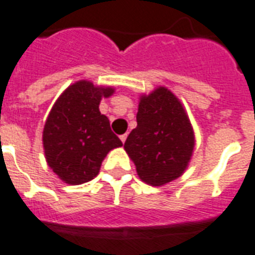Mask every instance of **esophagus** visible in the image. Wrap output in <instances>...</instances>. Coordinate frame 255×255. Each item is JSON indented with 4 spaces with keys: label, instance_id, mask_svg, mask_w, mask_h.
Masks as SVG:
<instances>
[{
    "label": "esophagus",
    "instance_id": "1",
    "mask_svg": "<svg viewBox=\"0 0 255 255\" xmlns=\"http://www.w3.org/2000/svg\"><path fill=\"white\" fill-rule=\"evenodd\" d=\"M121 140H122V142H124V141H126V140H127V133L121 134Z\"/></svg>",
    "mask_w": 255,
    "mask_h": 255
}]
</instances>
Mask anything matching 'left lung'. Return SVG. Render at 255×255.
Masks as SVG:
<instances>
[{
	"instance_id": "obj_1",
	"label": "left lung",
	"mask_w": 255,
	"mask_h": 255,
	"mask_svg": "<svg viewBox=\"0 0 255 255\" xmlns=\"http://www.w3.org/2000/svg\"><path fill=\"white\" fill-rule=\"evenodd\" d=\"M137 127L124 142L138 177L152 186L165 185L182 175L194 149L191 123L175 95L165 88L142 97Z\"/></svg>"
}]
</instances>
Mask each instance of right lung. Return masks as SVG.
Masks as SVG:
<instances>
[{"label":"right lung","mask_w":255,"mask_h":255,"mask_svg":"<svg viewBox=\"0 0 255 255\" xmlns=\"http://www.w3.org/2000/svg\"><path fill=\"white\" fill-rule=\"evenodd\" d=\"M113 93L111 88L80 81L69 86L51 110L43 131L45 158L65 183L92 181L107 153L123 145L111 131L107 117L99 113L101 98Z\"/></svg>","instance_id":"right-lung-1"}]
</instances>
